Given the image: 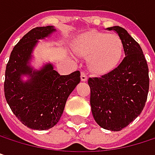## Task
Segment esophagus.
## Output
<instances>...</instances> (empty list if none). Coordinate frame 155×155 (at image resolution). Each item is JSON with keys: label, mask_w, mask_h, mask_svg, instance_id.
<instances>
[{"label": "esophagus", "mask_w": 155, "mask_h": 155, "mask_svg": "<svg viewBox=\"0 0 155 155\" xmlns=\"http://www.w3.org/2000/svg\"><path fill=\"white\" fill-rule=\"evenodd\" d=\"M81 81H86L88 80V76H87V74L84 72L81 73Z\"/></svg>", "instance_id": "esophagus-1"}]
</instances>
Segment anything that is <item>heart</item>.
I'll return each instance as SVG.
<instances>
[{
  "label": "heart",
  "instance_id": "b5f03b06",
  "mask_svg": "<svg viewBox=\"0 0 155 155\" xmlns=\"http://www.w3.org/2000/svg\"><path fill=\"white\" fill-rule=\"evenodd\" d=\"M74 49L79 55L88 57L89 68L92 73L105 74L119 64L124 45L117 35L91 30L78 38Z\"/></svg>",
  "mask_w": 155,
  "mask_h": 155
}]
</instances>
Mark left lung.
<instances>
[{
  "instance_id": "left-lung-1",
  "label": "left lung",
  "mask_w": 155,
  "mask_h": 155,
  "mask_svg": "<svg viewBox=\"0 0 155 155\" xmlns=\"http://www.w3.org/2000/svg\"><path fill=\"white\" fill-rule=\"evenodd\" d=\"M114 30L123 41L125 58L101 77L89 78L91 107L97 124L104 129L120 131L135 120L144 108L148 91V65L139 44L119 27Z\"/></svg>"
}]
</instances>
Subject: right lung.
Instances as JSON below:
<instances>
[{"instance_id": "right-lung-1", "label": "right lung", "mask_w": 155, "mask_h": 155, "mask_svg": "<svg viewBox=\"0 0 155 155\" xmlns=\"http://www.w3.org/2000/svg\"><path fill=\"white\" fill-rule=\"evenodd\" d=\"M55 31L53 26L37 27L28 32L11 53L5 71L4 94L11 109L20 122L31 129L47 130L60 120L66 101L81 81L75 71L60 75L52 64L34 70L29 61L34 47ZM22 75L30 79L21 80Z\"/></svg>"}]
</instances>
